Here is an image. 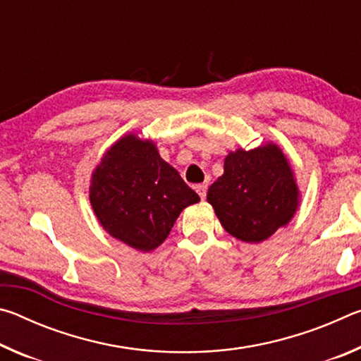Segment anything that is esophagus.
Listing matches in <instances>:
<instances>
[{
	"instance_id": "esophagus-1",
	"label": "esophagus",
	"mask_w": 361,
	"mask_h": 361,
	"mask_svg": "<svg viewBox=\"0 0 361 361\" xmlns=\"http://www.w3.org/2000/svg\"><path fill=\"white\" fill-rule=\"evenodd\" d=\"M195 192H197L199 197L204 200L205 195H207V185H197V186H195Z\"/></svg>"
}]
</instances>
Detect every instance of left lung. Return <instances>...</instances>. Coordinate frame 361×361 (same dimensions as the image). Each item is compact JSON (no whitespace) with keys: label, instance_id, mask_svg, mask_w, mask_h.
<instances>
[{"label":"left lung","instance_id":"left-lung-1","mask_svg":"<svg viewBox=\"0 0 361 361\" xmlns=\"http://www.w3.org/2000/svg\"><path fill=\"white\" fill-rule=\"evenodd\" d=\"M299 200L288 157L272 142L231 151L224 159V173L207 192V202L223 228L247 243L266 240L288 224Z\"/></svg>","mask_w":361,"mask_h":361}]
</instances>
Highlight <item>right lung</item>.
I'll list each match as a JSON object with an SVG mask.
<instances>
[{
  "instance_id": "right-lung-1",
  "label": "right lung",
  "mask_w": 361,
  "mask_h": 361,
  "mask_svg": "<svg viewBox=\"0 0 361 361\" xmlns=\"http://www.w3.org/2000/svg\"><path fill=\"white\" fill-rule=\"evenodd\" d=\"M89 200L109 235L148 253L167 239L180 213L200 197L164 161L152 140L127 133L94 169Z\"/></svg>"
}]
</instances>
